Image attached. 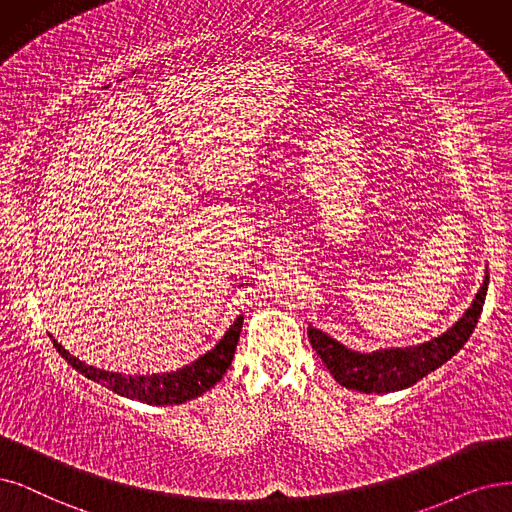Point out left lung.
I'll return each mask as SVG.
<instances>
[{
	"mask_svg": "<svg viewBox=\"0 0 512 512\" xmlns=\"http://www.w3.org/2000/svg\"><path fill=\"white\" fill-rule=\"evenodd\" d=\"M489 275L485 273L475 300L464 315L441 336L403 349H378L359 353L309 325V338L334 380L359 393H395L416 384L452 359L473 334L483 311Z\"/></svg>",
	"mask_w": 512,
	"mask_h": 512,
	"instance_id": "1",
	"label": "left lung"
}]
</instances>
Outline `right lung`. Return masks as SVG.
<instances>
[{
    "label": "right lung",
    "instance_id": "obj_1",
    "mask_svg": "<svg viewBox=\"0 0 512 512\" xmlns=\"http://www.w3.org/2000/svg\"><path fill=\"white\" fill-rule=\"evenodd\" d=\"M241 327H243V315L235 319V323L227 332H224V336L218 340V344L212 351L191 361L189 365L180 367L176 372L134 374V376L98 370V367L73 357L63 344L54 340L52 334H50V340L54 342V349L63 355V359L71 363L73 370H77L79 374H84L86 378L102 386L111 388L113 393L140 401V403H149V405H178V403L191 401L195 397H201L203 393L210 391L216 382H220L224 374H227L231 361L235 357Z\"/></svg>",
    "mask_w": 512,
    "mask_h": 512
}]
</instances>
